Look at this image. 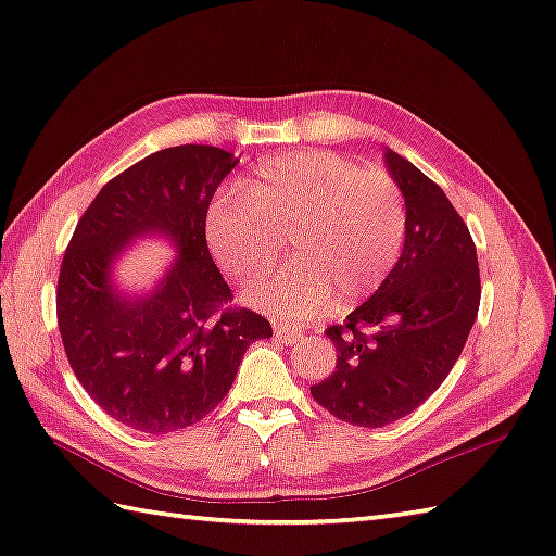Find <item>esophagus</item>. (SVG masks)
Returning <instances> with one entry per match:
<instances>
[{"label":"esophagus","instance_id":"1","mask_svg":"<svg viewBox=\"0 0 556 556\" xmlns=\"http://www.w3.org/2000/svg\"><path fill=\"white\" fill-rule=\"evenodd\" d=\"M274 333H276V341L280 343H298L302 339V333L286 327V324H274Z\"/></svg>","mask_w":556,"mask_h":556}]
</instances>
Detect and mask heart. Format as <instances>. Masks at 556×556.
<instances>
[{
    "mask_svg": "<svg viewBox=\"0 0 556 556\" xmlns=\"http://www.w3.org/2000/svg\"><path fill=\"white\" fill-rule=\"evenodd\" d=\"M406 235L400 186L331 152H286L261 162L242 193L219 195L205 215V239L237 282L276 264L288 239L290 264L247 290L251 305L280 319L309 321L370 298L392 274Z\"/></svg>",
    "mask_w": 556,
    "mask_h": 556,
    "instance_id": "heart-1",
    "label": "heart"
}]
</instances>
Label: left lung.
Masks as SVG:
<instances>
[{"label": "left lung", "mask_w": 556, "mask_h": 556, "mask_svg": "<svg viewBox=\"0 0 556 556\" xmlns=\"http://www.w3.org/2000/svg\"><path fill=\"white\" fill-rule=\"evenodd\" d=\"M406 235L400 261L372 295L327 337L337 370L309 392L339 421L380 428L421 406L453 370L479 312V266L469 229L443 188L392 150Z\"/></svg>", "instance_id": "8db88e82"}]
</instances>
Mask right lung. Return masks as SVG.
<instances>
[{
  "label": "right lung",
  "mask_w": 556,
  "mask_h": 556,
  "mask_svg": "<svg viewBox=\"0 0 556 556\" xmlns=\"http://www.w3.org/2000/svg\"><path fill=\"white\" fill-rule=\"evenodd\" d=\"M239 164L211 144H179L101 188L77 223L58 280V327L84 390L115 421L162 435L225 400L247 349L270 339L261 314L225 307L229 286L205 242L217 186ZM162 236L177 256L157 286L128 293L114 266L132 241Z\"/></svg>",
  "instance_id": "1"
}]
</instances>
